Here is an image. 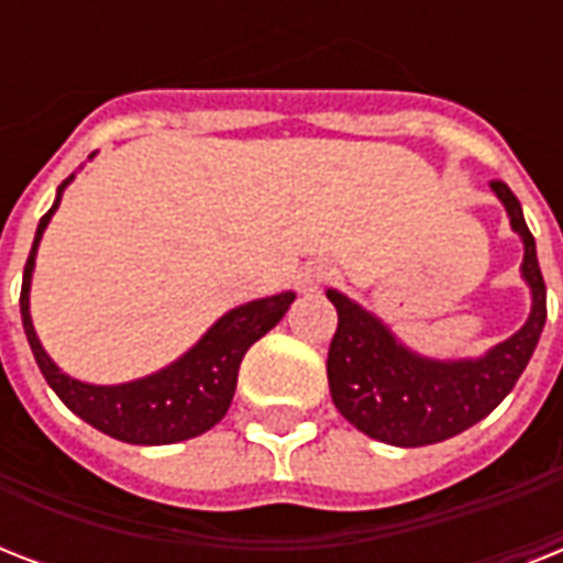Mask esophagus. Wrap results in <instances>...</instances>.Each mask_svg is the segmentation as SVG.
<instances>
[{"mask_svg":"<svg viewBox=\"0 0 563 563\" xmlns=\"http://www.w3.org/2000/svg\"><path fill=\"white\" fill-rule=\"evenodd\" d=\"M330 280V268L324 263H307L298 272V289L300 291H316L321 283Z\"/></svg>","mask_w":563,"mask_h":563,"instance_id":"esophagus-1","label":"esophagus"}]
</instances>
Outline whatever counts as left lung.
<instances>
[{"label":"left lung","instance_id":"obj_1","mask_svg":"<svg viewBox=\"0 0 563 563\" xmlns=\"http://www.w3.org/2000/svg\"><path fill=\"white\" fill-rule=\"evenodd\" d=\"M490 189L506 203L515 233L523 239V280L532 289V312L511 339L490 347L479 360L441 362L409 351L368 309L330 289L339 312L327 379L335 409L365 435L394 446H427L459 435L506 400L532 360L547 324L543 286L534 236L526 228L517 195L490 180Z\"/></svg>","mask_w":563,"mask_h":563}]
</instances>
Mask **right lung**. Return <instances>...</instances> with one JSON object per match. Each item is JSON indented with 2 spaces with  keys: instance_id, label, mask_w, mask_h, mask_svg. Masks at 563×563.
Returning a JSON list of instances; mask_svg holds the SVG:
<instances>
[{
  "instance_id": "obj_1",
  "label": "right lung",
  "mask_w": 563,
  "mask_h": 563,
  "mask_svg": "<svg viewBox=\"0 0 563 563\" xmlns=\"http://www.w3.org/2000/svg\"><path fill=\"white\" fill-rule=\"evenodd\" d=\"M73 178L75 175H69L57 187L52 210L40 219L34 245H31L25 272H22V327H25V339H29L31 353L37 360L40 374L46 376V383L66 402V409H73L90 427H96L104 435L117 438V441L152 446L175 444V441L201 435L228 415L233 391H236L242 356L256 339H263L272 327H277V321L291 307L295 291H280V295H272V298L251 300V303L230 309L228 316H221L180 360H175L157 374L134 379V383L90 385L64 374L55 362L48 360V353L43 351V344L34 333L29 312V289L43 230L55 216L64 187Z\"/></svg>"
}]
</instances>
